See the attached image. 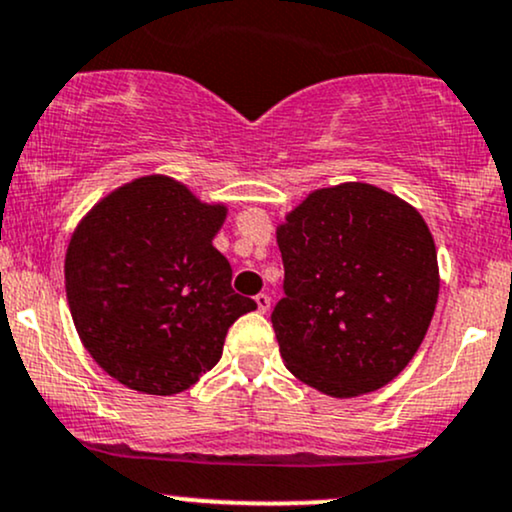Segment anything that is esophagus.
<instances>
[{"label": "esophagus", "mask_w": 512, "mask_h": 512, "mask_svg": "<svg viewBox=\"0 0 512 512\" xmlns=\"http://www.w3.org/2000/svg\"><path fill=\"white\" fill-rule=\"evenodd\" d=\"M255 303H257V311L267 313L269 306H272V299H269V294H257L255 296Z\"/></svg>", "instance_id": "34e87169"}]
</instances>
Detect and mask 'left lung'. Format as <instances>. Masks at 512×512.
Returning <instances> with one entry per match:
<instances>
[{"label":"left lung","instance_id":"1","mask_svg":"<svg viewBox=\"0 0 512 512\" xmlns=\"http://www.w3.org/2000/svg\"><path fill=\"white\" fill-rule=\"evenodd\" d=\"M284 299L272 325L291 374L333 398L408 367L440 294L428 223L374 184L316 189L277 226Z\"/></svg>","mask_w":512,"mask_h":512}]
</instances>
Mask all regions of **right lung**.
<instances>
[{"label":"right lung","mask_w":512,"mask_h":512,"mask_svg":"<svg viewBox=\"0 0 512 512\" xmlns=\"http://www.w3.org/2000/svg\"><path fill=\"white\" fill-rule=\"evenodd\" d=\"M226 204L148 174L77 223L65 291L82 345L106 374L153 396L187 391L223 355L228 328L257 303L235 294L213 238Z\"/></svg>","instance_id":"1"}]
</instances>
